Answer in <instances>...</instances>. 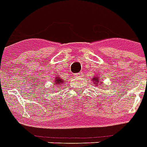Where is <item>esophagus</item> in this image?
Instances as JSON below:
<instances>
[{
	"label": "esophagus",
	"instance_id": "1",
	"mask_svg": "<svg viewBox=\"0 0 147 147\" xmlns=\"http://www.w3.org/2000/svg\"><path fill=\"white\" fill-rule=\"evenodd\" d=\"M74 76L76 77V78H81V77L83 76V74H82V73H78V74H76Z\"/></svg>",
	"mask_w": 147,
	"mask_h": 147
}]
</instances>
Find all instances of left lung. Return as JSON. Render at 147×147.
<instances>
[{
	"instance_id": "obj_1",
	"label": "left lung",
	"mask_w": 147,
	"mask_h": 147,
	"mask_svg": "<svg viewBox=\"0 0 147 147\" xmlns=\"http://www.w3.org/2000/svg\"><path fill=\"white\" fill-rule=\"evenodd\" d=\"M101 78L98 77V75H96L94 76L92 78V81L94 82V84L98 86V85H100L103 88V82H101Z\"/></svg>"
}]
</instances>
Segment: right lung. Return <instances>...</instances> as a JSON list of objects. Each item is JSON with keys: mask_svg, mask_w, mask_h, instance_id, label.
Segmentation results:
<instances>
[{"mask_svg": "<svg viewBox=\"0 0 147 147\" xmlns=\"http://www.w3.org/2000/svg\"><path fill=\"white\" fill-rule=\"evenodd\" d=\"M63 80L62 79V78L59 76V75H57L56 77H55V81H54V85H55V84H57V85H62V84H63Z\"/></svg>", "mask_w": 147, "mask_h": 147, "instance_id": "right-lung-1", "label": "right lung"}]
</instances>
